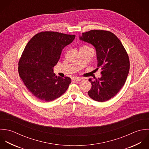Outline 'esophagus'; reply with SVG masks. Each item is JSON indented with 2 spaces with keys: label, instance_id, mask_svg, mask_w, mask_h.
I'll list each match as a JSON object with an SVG mask.
<instances>
[{
  "label": "esophagus",
  "instance_id": "esophagus-1",
  "mask_svg": "<svg viewBox=\"0 0 149 149\" xmlns=\"http://www.w3.org/2000/svg\"><path fill=\"white\" fill-rule=\"evenodd\" d=\"M72 81H74V82H79L81 81V78H79V77H74L72 78Z\"/></svg>",
  "mask_w": 149,
  "mask_h": 149
}]
</instances>
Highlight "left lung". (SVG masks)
<instances>
[{
    "instance_id": "obj_1",
    "label": "left lung",
    "mask_w": 149,
    "mask_h": 149,
    "mask_svg": "<svg viewBox=\"0 0 149 149\" xmlns=\"http://www.w3.org/2000/svg\"><path fill=\"white\" fill-rule=\"evenodd\" d=\"M79 37L95 47L97 69L102 70L101 78L94 81L89 79L91 88L88 95L96 101H107L119 92L127 79L130 60L126 50L116 36L109 31L90 30Z\"/></svg>"
}]
</instances>
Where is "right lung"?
Wrapping results in <instances>:
<instances>
[{
	"instance_id": "right-lung-1",
	"label": "right lung",
	"mask_w": 149,
	"mask_h": 149,
	"mask_svg": "<svg viewBox=\"0 0 149 149\" xmlns=\"http://www.w3.org/2000/svg\"><path fill=\"white\" fill-rule=\"evenodd\" d=\"M75 35L56 31H42L34 36L26 45L18 63L19 75L29 91L37 98L49 102L60 97L71 82L70 78L58 77L54 73L64 47Z\"/></svg>"
}]
</instances>
